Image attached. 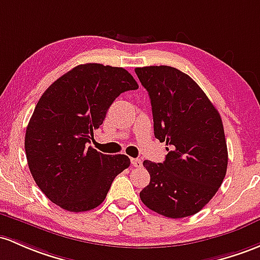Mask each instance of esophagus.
<instances>
[{"mask_svg": "<svg viewBox=\"0 0 260 260\" xmlns=\"http://www.w3.org/2000/svg\"><path fill=\"white\" fill-rule=\"evenodd\" d=\"M131 165H133L134 167H141L142 161L140 158H131Z\"/></svg>", "mask_w": 260, "mask_h": 260, "instance_id": "obj_1", "label": "esophagus"}]
</instances>
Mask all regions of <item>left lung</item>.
Returning <instances> with one entry per match:
<instances>
[{
  "mask_svg": "<svg viewBox=\"0 0 260 260\" xmlns=\"http://www.w3.org/2000/svg\"><path fill=\"white\" fill-rule=\"evenodd\" d=\"M135 73L151 100L155 138L169 146L162 164L144 161L151 178L140 198L169 218L192 216L212 200L227 172L222 119L197 83L174 67H142Z\"/></svg>",
  "mask_w": 260,
  "mask_h": 260,
  "instance_id": "1",
  "label": "left lung"
}]
</instances>
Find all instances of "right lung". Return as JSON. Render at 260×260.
I'll return each instance as SVG.
<instances>
[{
	"label": "right lung",
	"instance_id": "right-lung-1",
	"mask_svg": "<svg viewBox=\"0 0 260 260\" xmlns=\"http://www.w3.org/2000/svg\"><path fill=\"white\" fill-rule=\"evenodd\" d=\"M139 85L124 68L86 63L55 80L38 100L24 138L29 171L41 191L69 212L98 207L126 155H104L86 145L120 94Z\"/></svg>",
	"mask_w": 260,
	"mask_h": 260
}]
</instances>
